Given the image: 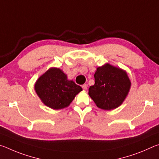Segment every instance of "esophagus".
<instances>
[{"mask_svg":"<svg viewBox=\"0 0 159 159\" xmlns=\"http://www.w3.org/2000/svg\"><path fill=\"white\" fill-rule=\"evenodd\" d=\"M82 88H83V90H87V88H88V84H83V85H82Z\"/></svg>","mask_w":159,"mask_h":159,"instance_id":"34e87169","label":"esophagus"}]
</instances>
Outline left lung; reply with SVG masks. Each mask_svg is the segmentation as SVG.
I'll return each instance as SVG.
<instances>
[{
	"instance_id": "1",
	"label": "left lung",
	"mask_w": 159,
	"mask_h": 159,
	"mask_svg": "<svg viewBox=\"0 0 159 159\" xmlns=\"http://www.w3.org/2000/svg\"><path fill=\"white\" fill-rule=\"evenodd\" d=\"M95 84L88 94L96 105L104 110L119 107L127 97L131 83L126 71L107 63L97 68Z\"/></svg>"
}]
</instances>
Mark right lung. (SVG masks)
<instances>
[{
	"instance_id": "add662e5",
	"label": "right lung",
	"mask_w": 159,
	"mask_h": 159,
	"mask_svg": "<svg viewBox=\"0 0 159 159\" xmlns=\"http://www.w3.org/2000/svg\"><path fill=\"white\" fill-rule=\"evenodd\" d=\"M37 95L43 103L55 110L68 107L82 88L68 80L59 68H50L39 78L34 85Z\"/></svg>"
}]
</instances>
